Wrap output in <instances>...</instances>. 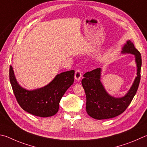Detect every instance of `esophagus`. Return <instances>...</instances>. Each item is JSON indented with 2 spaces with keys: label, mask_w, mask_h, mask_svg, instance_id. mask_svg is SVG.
I'll list each match as a JSON object with an SVG mask.
<instances>
[{
  "label": "esophagus",
  "mask_w": 147,
  "mask_h": 147,
  "mask_svg": "<svg viewBox=\"0 0 147 147\" xmlns=\"http://www.w3.org/2000/svg\"><path fill=\"white\" fill-rule=\"evenodd\" d=\"M81 77H82V74H81V70H79V69H77L75 73V77H74V78H75V79L76 81H80L81 79Z\"/></svg>",
  "instance_id": "esophagus-1"
}]
</instances>
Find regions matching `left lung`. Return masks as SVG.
<instances>
[{
	"instance_id": "1",
	"label": "left lung",
	"mask_w": 147,
	"mask_h": 147,
	"mask_svg": "<svg viewBox=\"0 0 147 147\" xmlns=\"http://www.w3.org/2000/svg\"><path fill=\"white\" fill-rule=\"evenodd\" d=\"M122 54H132L135 57L137 76L132 85L124 96L115 97L105 90L101 81V68L84 74L81 81L86 97V110L90 116L96 119H107L117 116L129 106L138 90L140 82L141 56L133 42L128 40L122 48Z\"/></svg>"
}]
</instances>
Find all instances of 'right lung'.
<instances>
[{
    "label": "right lung",
    "instance_id": "right-lung-1",
    "mask_svg": "<svg viewBox=\"0 0 147 147\" xmlns=\"http://www.w3.org/2000/svg\"><path fill=\"white\" fill-rule=\"evenodd\" d=\"M75 71L57 74L47 85L35 90H27L18 83L13 67L9 68V81L20 107L35 116L48 117L57 113L62 97L74 82Z\"/></svg>",
    "mask_w": 147,
    "mask_h": 147
}]
</instances>
